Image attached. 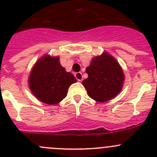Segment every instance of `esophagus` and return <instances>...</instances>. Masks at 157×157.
Segmentation results:
<instances>
[{
    "label": "esophagus",
    "instance_id": "esophagus-1",
    "mask_svg": "<svg viewBox=\"0 0 157 157\" xmlns=\"http://www.w3.org/2000/svg\"><path fill=\"white\" fill-rule=\"evenodd\" d=\"M75 77L78 81H82L83 80V76H82V74L80 72H77L75 74Z\"/></svg>",
    "mask_w": 157,
    "mask_h": 157
}]
</instances>
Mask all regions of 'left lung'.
I'll list each match as a JSON object with an SVG mask.
<instances>
[{"mask_svg":"<svg viewBox=\"0 0 157 157\" xmlns=\"http://www.w3.org/2000/svg\"><path fill=\"white\" fill-rule=\"evenodd\" d=\"M88 77L82 83L91 99L99 102L111 100L119 94L124 81L123 70L106 52L93 58L86 68Z\"/></svg>","mask_w":157,"mask_h":157,"instance_id":"1","label":"left lung"}]
</instances>
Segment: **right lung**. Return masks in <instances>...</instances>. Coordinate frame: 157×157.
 <instances>
[{
    "instance_id": "right-lung-1",
    "label": "right lung",
    "mask_w": 157,
    "mask_h": 157,
    "mask_svg": "<svg viewBox=\"0 0 157 157\" xmlns=\"http://www.w3.org/2000/svg\"><path fill=\"white\" fill-rule=\"evenodd\" d=\"M59 57L44 55L29 74V87L35 97L48 105H57L67 96L69 86L77 80L61 65Z\"/></svg>"
}]
</instances>
